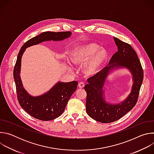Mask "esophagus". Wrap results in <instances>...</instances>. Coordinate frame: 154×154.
<instances>
[{
	"mask_svg": "<svg viewBox=\"0 0 154 154\" xmlns=\"http://www.w3.org/2000/svg\"><path fill=\"white\" fill-rule=\"evenodd\" d=\"M85 86V84L83 82H80L79 83V87L80 88H83Z\"/></svg>",
	"mask_w": 154,
	"mask_h": 154,
	"instance_id": "obj_1",
	"label": "esophagus"
}]
</instances>
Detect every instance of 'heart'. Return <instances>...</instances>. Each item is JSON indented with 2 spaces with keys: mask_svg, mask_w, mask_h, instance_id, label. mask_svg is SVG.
Wrapping results in <instances>:
<instances>
[{
  "mask_svg": "<svg viewBox=\"0 0 154 154\" xmlns=\"http://www.w3.org/2000/svg\"><path fill=\"white\" fill-rule=\"evenodd\" d=\"M108 58L104 49H99L95 43H88L76 46L71 52V60L77 65L84 63L83 70L85 74L93 75L102 68Z\"/></svg>",
  "mask_w": 154,
  "mask_h": 154,
  "instance_id": "obj_1",
  "label": "heart"
}]
</instances>
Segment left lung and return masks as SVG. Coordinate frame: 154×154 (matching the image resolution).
Segmentation results:
<instances>
[{
  "mask_svg": "<svg viewBox=\"0 0 154 154\" xmlns=\"http://www.w3.org/2000/svg\"><path fill=\"white\" fill-rule=\"evenodd\" d=\"M118 47L109 61V66L88 79L85 86L86 92V112L93 119L102 122H115L130 112L136 105L143 80V71L135 51L130 45L113 37ZM125 68L133 76V84L128 97L118 103L108 102L104 96V85L108 75L114 70Z\"/></svg>",
  "mask_w": 154,
  "mask_h": 154,
  "instance_id": "obj_1",
  "label": "left lung"
}]
</instances>
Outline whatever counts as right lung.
<instances>
[{"label":"right lung","instance_id":"right-lung-1","mask_svg":"<svg viewBox=\"0 0 154 154\" xmlns=\"http://www.w3.org/2000/svg\"><path fill=\"white\" fill-rule=\"evenodd\" d=\"M71 32H45L27 41L20 48L13 71L17 97L21 107L32 117L41 121H51L63 112L72 94L77 90V81L58 82L51 88L40 96H33L24 88L20 79L21 59L26 49L45 41H61L69 38Z\"/></svg>","mask_w":154,"mask_h":154}]
</instances>
